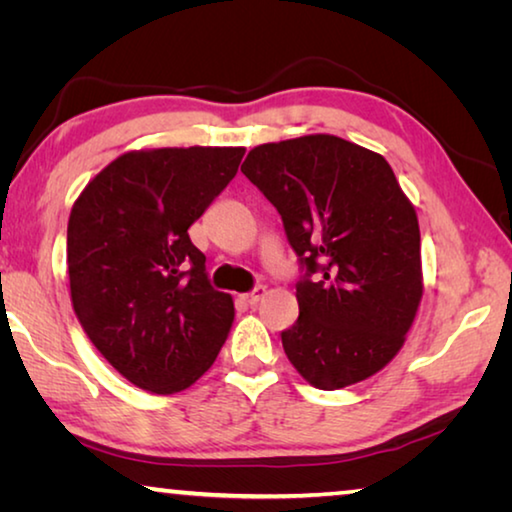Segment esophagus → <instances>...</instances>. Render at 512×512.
I'll return each instance as SVG.
<instances>
[{
  "label": "esophagus",
  "instance_id": "1",
  "mask_svg": "<svg viewBox=\"0 0 512 512\" xmlns=\"http://www.w3.org/2000/svg\"><path fill=\"white\" fill-rule=\"evenodd\" d=\"M266 296V287H255L253 291H250V293H246V296H244V300L248 302V305L250 307H255L257 305V302L259 300H262Z\"/></svg>",
  "mask_w": 512,
  "mask_h": 512
}]
</instances>
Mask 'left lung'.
<instances>
[{"label":"left lung","mask_w":512,"mask_h":512,"mask_svg":"<svg viewBox=\"0 0 512 512\" xmlns=\"http://www.w3.org/2000/svg\"><path fill=\"white\" fill-rule=\"evenodd\" d=\"M241 171L280 212L307 268L296 284L300 316L282 332L293 368L320 391L386 368L424 291L418 214L391 164L320 133L259 144Z\"/></svg>","instance_id":"obj_1"}]
</instances>
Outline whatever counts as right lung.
<instances>
[{"instance_id": "right-lung-1", "label": "right lung", "mask_w": 512, "mask_h": 512, "mask_svg": "<svg viewBox=\"0 0 512 512\" xmlns=\"http://www.w3.org/2000/svg\"><path fill=\"white\" fill-rule=\"evenodd\" d=\"M244 146L128 151L94 176L67 223L72 307L103 359L142 391L203 377L235 320L189 225L239 169Z\"/></svg>"}]
</instances>
